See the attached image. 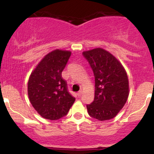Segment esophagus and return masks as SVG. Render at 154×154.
I'll list each match as a JSON object with an SVG mask.
<instances>
[{
    "label": "esophagus",
    "instance_id": "1",
    "mask_svg": "<svg viewBox=\"0 0 154 154\" xmlns=\"http://www.w3.org/2000/svg\"><path fill=\"white\" fill-rule=\"evenodd\" d=\"M82 94V91H79L78 92V93H77V95H78V96L79 97V96H81V95Z\"/></svg>",
    "mask_w": 154,
    "mask_h": 154
}]
</instances>
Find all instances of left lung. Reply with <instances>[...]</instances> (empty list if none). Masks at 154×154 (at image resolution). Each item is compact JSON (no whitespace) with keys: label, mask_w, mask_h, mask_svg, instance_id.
Instances as JSON below:
<instances>
[{"label":"left lung","mask_w":154,"mask_h":154,"mask_svg":"<svg viewBox=\"0 0 154 154\" xmlns=\"http://www.w3.org/2000/svg\"><path fill=\"white\" fill-rule=\"evenodd\" d=\"M83 56L95 76V97L87 105L90 116L99 121L114 118L126 103L129 80L123 65L113 54L102 48L84 51Z\"/></svg>","instance_id":"8db88e82"}]
</instances>
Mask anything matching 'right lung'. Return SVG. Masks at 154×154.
I'll return each instance as SVG.
<instances>
[{"label":"right lung","instance_id":"1","mask_svg":"<svg viewBox=\"0 0 154 154\" xmlns=\"http://www.w3.org/2000/svg\"><path fill=\"white\" fill-rule=\"evenodd\" d=\"M69 51L56 49L45 55L32 72L27 84L29 101L45 119L66 115L75 98L67 91L61 72L71 56Z\"/></svg>","mask_w":154,"mask_h":154}]
</instances>
